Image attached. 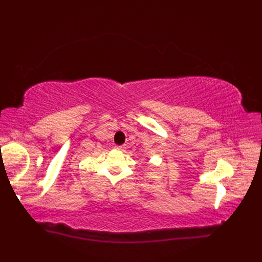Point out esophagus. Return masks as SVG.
Wrapping results in <instances>:
<instances>
[{
	"instance_id": "esophagus-1",
	"label": "esophagus",
	"mask_w": 262,
	"mask_h": 262,
	"mask_svg": "<svg viewBox=\"0 0 262 262\" xmlns=\"http://www.w3.org/2000/svg\"><path fill=\"white\" fill-rule=\"evenodd\" d=\"M117 149H124V146H116Z\"/></svg>"
}]
</instances>
